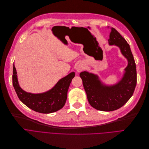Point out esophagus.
<instances>
[{
    "label": "esophagus",
    "mask_w": 149,
    "mask_h": 149,
    "mask_svg": "<svg viewBox=\"0 0 149 149\" xmlns=\"http://www.w3.org/2000/svg\"><path fill=\"white\" fill-rule=\"evenodd\" d=\"M83 70V67H81V66H78L77 67V71L78 72H81V71Z\"/></svg>",
    "instance_id": "obj_1"
}]
</instances>
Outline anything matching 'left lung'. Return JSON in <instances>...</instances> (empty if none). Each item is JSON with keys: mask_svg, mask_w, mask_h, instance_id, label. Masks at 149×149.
<instances>
[{"mask_svg": "<svg viewBox=\"0 0 149 149\" xmlns=\"http://www.w3.org/2000/svg\"><path fill=\"white\" fill-rule=\"evenodd\" d=\"M109 43L119 47L128 60V65L122 79L114 86H107L94 74L82 72L79 74L91 106L104 111H113L123 107L133 95L137 82L136 64L130 45L114 28H111Z\"/></svg>", "mask_w": 149, "mask_h": 149, "instance_id": "8db88e82", "label": "left lung"}]
</instances>
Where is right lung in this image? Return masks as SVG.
Returning <instances> with one entry per match:
<instances>
[{
    "label": "right lung",
    "mask_w": 149,
    "mask_h": 149,
    "mask_svg": "<svg viewBox=\"0 0 149 149\" xmlns=\"http://www.w3.org/2000/svg\"><path fill=\"white\" fill-rule=\"evenodd\" d=\"M75 73L72 72L60 79L56 86L45 93L33 94L24 91L19 86L17 72L13 65V85L19 100L28 108L41 113H51L61 109L65 105L67 91Z\"/></svg>",
    "instance_id": "right-lung-1"
}]
</instances>
